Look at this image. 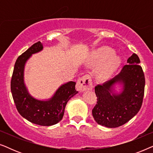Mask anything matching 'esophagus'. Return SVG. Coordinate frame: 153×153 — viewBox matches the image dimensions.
Masks as SVG:
<instances>
[{
  "instance_id": "esophagus-1",
  "label": "esophagus",
  "mask_w": 153,
  "mask_h": 153,
  "mask_svg": "<svg viewBox=\"0 0 153 153\" xmlns=\"http://www.w3.org/2000/svg\"><path fill=\"white\" fill-rule=\"evenodd\" d=\"M76 88L79 91H84L93 88L91 77L88 74H85L78 79L76 82Z\"/></svg>"
}]
</instances>
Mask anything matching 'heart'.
I'll return each instance as SVG.
<instances>
[{"label": "heart", "mask_w": 153, "mask_h": 153, "mask_svg": "<svg viewBox=\"0 0 153 153\" xmlns=\"http://www.w3.org/2000/svg\"><path fill=\"white\" fill-rule=\"evenodd\" d=\"M121 63V59L108 47H101L94 50L88 58V64L97 67L96 75L101 80H107L114 75Z\"/></svg>", "instance_id": "heart-1"}]
</instances>
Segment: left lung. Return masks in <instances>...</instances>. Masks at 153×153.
Masks as SVG:
<instances>
[{
  "instance_id": "left-lung-1",
  "label": "left lung",
  "mask_w": 153,
  "mask_h": 153,
  "mask_svg": "<svg viewBox=\"0 0 153 153\" xmlns=\"http://www.w3.org/2000/svg\"><path fill=\"white\" fill-rule=\"evenodd\" d=\"M120 72L111 80L95 88L97 104L92 114L99 125L109 128L120 127L133 118L141 107L145 88V76L139 65V56L133 53ZM123 84L120 94L113 93L116 82Z\"/></svg>"
}]
</instances>
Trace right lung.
Here are the masks:
<instances>
[{"label": "right lung", "mask_w": 153, "mask_h": 153, "mask_svg": "<svg viewBox=\"0 0 153 153\" xmlns=\"http://www.w3.org/2000/svg\"><path fill=\"white\" fill-rule=\"evenodd\" d=\"M42 49V44L37 42L19 56L12 73L11 92L21 116L34 124L51 126L62 120L67 103L78 91L75 89L76 83L70 81L59 87L53 97L47 101L35 99L28 93L24 81L25 64L32 54Z\"/></svg>", "instance_id": "add662e5"}]
</instances>
